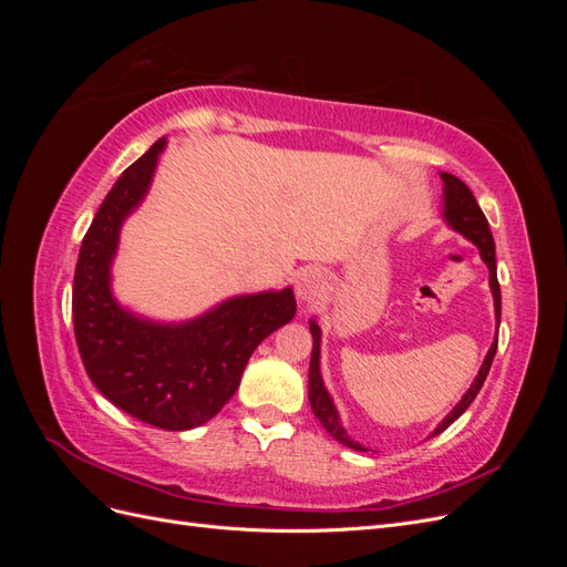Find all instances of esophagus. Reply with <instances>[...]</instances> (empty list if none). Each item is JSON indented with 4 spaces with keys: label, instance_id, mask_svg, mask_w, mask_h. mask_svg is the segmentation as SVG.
<instances>
[{
    "label": "esophagus",
    "instance_id": "obj_1",
    "mask_svg": "<svg viewBox=\"0 0 567 567\" xmlns=\"http://www.w3.org/2000/svg\"><path fill=\"white\" fill-rule=\"evenodd\" d=\"M323 284H326V279H323L321 269L305 267L298 271V277H296V293L302 302H312L321 296Z\"/></svg>",
    "mask_w": 567,
    "mask_h": 567
}]
</instances>
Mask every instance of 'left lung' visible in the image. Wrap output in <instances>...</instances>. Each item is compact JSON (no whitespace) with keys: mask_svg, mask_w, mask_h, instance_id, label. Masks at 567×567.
I'll list each match as a JSON object with an SVG mask.
<instances>
[{"mask_svg":"<svg viewBox=\"0 0 567 567\" xmlns=\"http://www.w3.org/2000/svg\"><path fill=\"white\" fill-rule=\"evenodd\" d=\"M442 179V219L452 231L461 234L466 241H471L477 250L483 262L489 269V290L494 298V319H496V333H499V319H502V288H499V279H496V257H494V238L487 225V217L480 210V205L475 200V196L471 194V188L463 184L458 177L450 175V173H440ZM310 331H312V357H310V404L315 416L319 419V423L326 427L333 440H338L346 447L354 450V452H369L364 444H359L357 440H352L346 431V425L340 421V414L336 409V402L331 398V392L326 390L323 379H321V329L317 319H310ZM496 354V336L492 340V346L483 359V367H480L477 375L473 379L471 388L466 390V394L456 402V406L450 411L447 416L442 419V423H437L435 431L431 433V437L440 435L444 427H450L463 411L471 406V402L475 400V394L483 388L492 359Z\"/></svg>","mask_w":567,"mask_h":567,"instance_id":"obj_1","label":"left lung"}]
</instances>
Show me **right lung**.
Returning a JSON list of instances; mask_svg holds the SVG:
<instances>
[{
  "mask_svg": "<svg viewBox=\"0 0 567 567\" xmlns=\"http://www.w3.org/2000/svg\"><path fill=\"white\" fill-rule=\"evenodd\" d=\"M165 146L163 136L117 177L84 234L73 323L82 364L106 400L163 431H192L234 398L255 348L296 317V296L290 286L231 296L184 321L136 315L115 298L120 231L148 196Z\"/></svg>",
  "mask_w": 567,
  "mask_h": 567,
  "instance_id": "add662e5",
  "label": "right lung"
}]
</instances>
